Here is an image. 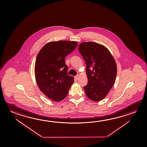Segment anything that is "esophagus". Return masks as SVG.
Here are the masks:
<instances>
[{"instance_id":"esophagus-1","label":"esophagus","mask_w":147,"mask_h":147,"mask_svg":"<svg viewBox=\"0 0 147 147\" xmlns=\"http://www.w3.org/2000/svg\"><path fill=\"white\" fill-rule=\"evenodd\" d=\"M75 79H76V80H79V79H80V75H77L76 76H75Z\"/></svg>"}]
</instances>
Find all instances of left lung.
Here are the masks:
<instances>
[{"label":"left lung","instance_id":"1","mask_svg":"<svg viewBox=\"0 0 147 147\" xmlns=\"http://www.w3.org/2000/svg\"><path fill=\"white\" fill-rule=\"evenodd\" d=\"M78 51L86 63L88 82L84 87L86 94L93 101H100L108 95L115 82V60L106 47L96 42H82Z\"/></svg>","mask_w":147,"mask_h":147}]
</instances>
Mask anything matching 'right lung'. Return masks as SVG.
Segmentation results:
<instances>
[{"label":"right lung","mask_w":147,"mask_h":147,"mask_svg":"<svg viewBox=\"0 0 147 147\" xmlns=\"http://www.w3.org/2000/svg\"><path fill=\"white\" fill-rule=\"evenodd\" d=\"M77 45L76 41H51L37 54L35 65L36 82L40 91L52 101L65 98L74 82V77L67 74L65 59Z\"/></svg>","instance_id":"1"}]
</instances>
